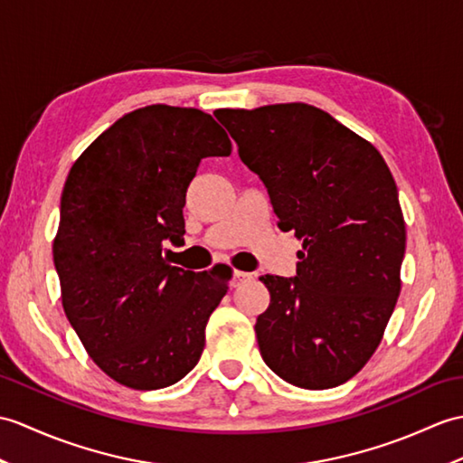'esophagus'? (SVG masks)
<instances>
[{"mask_svg": "<svg viewBox=\"0 0 463 463\" xmlns=\"http://www.w3.org/2000/svg\"><path fill=\"white\" fill-rule=\"evenodd\" d=\"M252 274L250 272H242V270H234L232 272V286H242L244 282H250L252 280Z\"/></svg>", "mask_w": 463, "mask_h": 463, "instance_id": "esophagus-1", "label": "esophagus"}]
</instances>
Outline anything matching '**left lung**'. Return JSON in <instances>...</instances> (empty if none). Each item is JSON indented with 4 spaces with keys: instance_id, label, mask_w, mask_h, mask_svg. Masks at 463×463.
<instances>
[{
    "instance_id": "left-lung-1",
    "label": "left lung",
    "mask_w": 463,
    "mask_h": 463,
    "mask_svg": "<svg viewBox=\"0 0 463 463\" xmlns=\"http://www.w3.org/2000/svg\"><path fill=\"white\" fill-rule=\"evenodd\" d=\"M242 164L262 179L278 227L304 241L294 278L260 276L264 363L321 391L349 381L379 347L401 294L406 229L383 156L304 102L219 110Z\"/></svg>"
}]
</instances>
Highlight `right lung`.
Listing matches in <instances>:
<instances>
[{
  "mask_svg": "<svg viewBox=\"0 0 463 463\" xmlns=\"http://www.w3.org/2000/svg\"><path fill=\"white\" fill-rule=\"evenodd\" d=\"M231 152L211 114L152 104L124 114L71 167L52 260L64 314L116 383L164 389L201 359L231 270H183L161 252L185 234V193L201 159Z\"/></svg>",
  "mask_w": 463,
  "mask_h": 463,
  "instance_id": "1",
  "label": "right lung"
}]
</instances>
